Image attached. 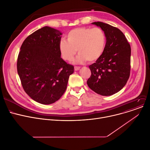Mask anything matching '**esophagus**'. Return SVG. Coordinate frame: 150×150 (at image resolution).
<instances>
[{"instance_id": "obj_1", "label": "esophagus", "mask_w": 150, "mask_h": 150, "mask_svg": "<svg viewBox=\"0 0 150 150\" xmlns=\"http://www.w3.org/2000/svg\"><path fill=\"white\" fill-rule=\"evenodd\" d=\"M80 68H81L80 67H78V66H75V67H74L75 71H77V70H79Z\"/></svg>"}]
</instances>
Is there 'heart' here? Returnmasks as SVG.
Returning <instances> with one entry per match:
<instances>
[{"instance_id": "heart-1", "label": "heart", "mask_w": 150, "mask_h": 150, "mask_svg": "<svg viewBox=\"0 0 150 150\" xmlns=\"http://www.w3.org/2000/svg\"><path fill=\"white\" fill-rule=\"evenodd\" d=\"M67 41L63 39L59 43V50L62 58L71 61L77 53L76 62L81 64L99 59L106 47L107 38L100 28L81 27L70 31L67 36Z\"/></svg>"}]
</instances>
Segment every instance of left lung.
Wrapping results in <instances>:
<instances>
[{"mask_svg": "<svg viewBox=\"0 0 150 150\" xmlns=\"http://www.w3.org/2000/svg\"><path fill=\"white\" fill-rule=\"evenodd\" d=\"M106 35V47L101 57L89 66L91 75L87 85L95 93L111 96L127 83L130 74L131 47L119 29L109 24L96 22Z\"/></svg>", "mask_w": 150, "mask_h": 150, "instance_id": "left-lung-1", "label": "left lung"}]
</instances>
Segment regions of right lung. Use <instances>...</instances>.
I'll list each match as a JSON object with an SVG mask.
<instances>
[{
    "label": "right lung",
    "mask_w": 150,
    "mask_h": 150,
    "mask_svg": "<svg viewBox=\"0 0 150 150\" xmlns=\"http://www.w3.org/2000/svg\"><path fill=\"white\" fill-rule=\"evenodd\" d=\"M62 33L49 26L34 31L21 47L17 69L25 93L36 102L48 105L64 94L74 67L60 57Z\"/></svg>",
    "instance_id": "right-lung-1"
}]
</instances>
